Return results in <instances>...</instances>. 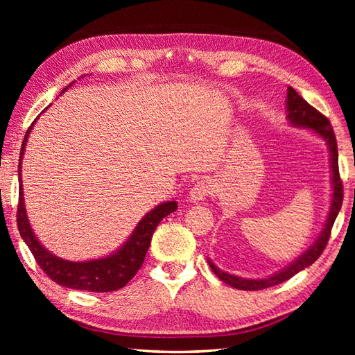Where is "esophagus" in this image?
<instances>
[{
    "instance_id": "1",
    "label": "esophagus",
    "mask_w": 355,
    "mask_h": 355,
    "mask_svg": "<svg viewBox=\"0 0 355 355\" xmlns=\"http://www.w3.org/2000/svg\"><path fill=\"white\" fill-rule=\"evenodd\" d=\"M214 183L210 180H200L195 183L189 191V201L191 202H200L205 201L209 195L214 193Z\"/></svg>"
}]
</instances>
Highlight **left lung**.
Instances as JSON below:
<instances>
[{
    "label": "left lung",
    "mask_w": 355,
    "mask_h": 355,
    "mask_svg": "<svg viewBox=\"0 0 355 355\" xmlns=\"http://www.w3.org/2000/svg\"><path fill=\"white\" fill-rule=\"evenodd\" d=\"M286 120L288 123L294 128H304V130H310L313 134L319 135L322 140H325L328 150H329V169H331V206L328 210L327 220L323 223V229L320 230L319 236L314 239V243L306 248V250L299 254L296 259L290 262L288 266L284 267L282 270L276 271V273L270 275L267 277H259V279H250V277H241L236 275H230L227 271H223L218 268L215 263L207 259L210 268H212L214 273L221 279L223 282L233 286L236 290H263L268 288V286H273L277 284H282L288 281L290 277L297 275L299 271L305 270L310 267L311 263L318 261L319 256L322 254L323 248H325L331 229H333V224L336 218L342 209V201H343V186L340 182V173H338V153H337V141L333 128H331L329 120L320 114V112L313 108L310 103L304 101L291 87L286 88Z\"/></svg>",
    "instance_id": "1"
}]
</instances>
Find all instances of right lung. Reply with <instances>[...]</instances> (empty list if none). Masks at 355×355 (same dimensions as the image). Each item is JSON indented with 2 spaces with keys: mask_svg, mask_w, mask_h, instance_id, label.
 <instances>
[{
  "mask_svg": "<svg viewBox=\"0 0 355 355\" xmlns=\"http://www.w3.org/2000/svg\"><path fill=\"white\" fill-rule=\"evenodd\" d=\"M71 85L73 84H70L69 87ZM69 87L64 88V92H67ZM36 120L30 125L28 131L26 132V137L22 140L18 164V180L21 184L17 218L21 238L24 239V243L30 248V252L35 256L37 266H40L44 273H47L51 281H55L56 284L67 286V288L85 290L94 293H107L122 288V286H125L131 281L134 275L137 273V270L141 267L154 230L164 216L175 212L178 207L177 201H164L160 202V205H157L153 210H149V212L139 221V224L135 225V229L131 232L130 238H128L117 250L103 256V258L78 262L59 258V256L53 254L50 250H47V248L41 244V241L36 238L32 225H30L28 221L24 202V192H22L21 163L22 158H24L28 135L32 132Z\"/></svg>",
  "mask_w": 355,
  "mask_h": 355,
  "instance_id": "right-lung-1",
  "label": "right lung"
}]
</instances>
